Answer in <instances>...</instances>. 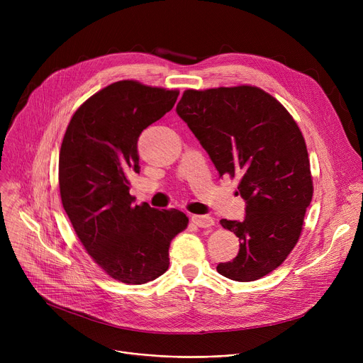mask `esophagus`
<instances>
[{
    "instance_id": "1",
    "label": "esophagus",
    "mask_w": 363,
    "mask_h": 363,
    "mask_svg": "<svg viewBox=\"0 0 363 363\" xmlns=\"http://www.w3.org/2000/svg\"><path fill=\"white\" fill-rule=\"evenodd\" d=\"M191 220L194 225H197L199 228H211L215 225L213 218L211 216H200V215H193Z\"/></svg>"
}]
</instances>
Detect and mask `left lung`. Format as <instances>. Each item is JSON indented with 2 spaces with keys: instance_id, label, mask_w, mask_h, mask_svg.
Returning <instances> with one entry per match:
<instances>
[{
  "instance_id": "8db88e82",
  "label": "left lung",
  "mask_w": 363,
  "mask_h": 363,
  "mask_svg": "<svg viewBox=\"0 0 363 363\" xmlns=\"http://www.w3.org/2000/svg\"><path fill=\"white\" fill-rule=\"evenodd\" d=\"M177 113L219 175L240 177L245 218L220 220L240 238V252L218 272L240 282L268 275L294 249L313 196L301 130L278 100L252 85L186 89Z\"/></svg>"
}]
</instances>
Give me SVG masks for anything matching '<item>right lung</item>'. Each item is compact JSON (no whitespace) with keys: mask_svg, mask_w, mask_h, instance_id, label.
<instances>
[{"mask_svg":"<svg viewBox=\"0 0 363 363\" xmlns=\"http://www.w3.org/2000/svg\"><path fill=\"white\" fill-rule=\"evenodd\" d=\"M179 91L114 82L72 116L60 148L65 211L92 260L113 279L145 284L169 268V247L188 225L177 208L133 204L130 172L140 174L141 132L175 106Z\"/></svg>","mask_w":363,"mask_h":363,"instance_id":"add662e5","label":"right lung"}]
</instances>
